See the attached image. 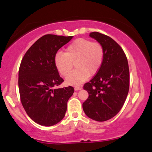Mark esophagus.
Returning <instances> with one entry per match:
<instances>
[{
	"instance_id": "obj_1",
	"label": "esophagus",
	"mask_w": 152,
	"mask_h": 152,
	"mask_svg": "<svg viewBox=\"0 0 152 152\" xmlns=\"http://www.w3.org/2000/svg\"><path fill=\"white\" fill-rule=\"evenodd\" d=\"M82 89V87L80 86H75V91H80Z\"/></svg>"
}]
</instances>
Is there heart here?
I'll use <instances>...</instances> for the list:
<instances>
[{
  "label": "heart",
  "instance_id": "heart-1",
  "mask_svg": "<svg viewBox=\"0 0 152 152\" xmlns=\"http://www.w3.org/2000/svg\"><path fill=\"white\" fill-rule=\"evenodd\" d=\"M104 55V51L99 43L78 39L68 45L65 53L58 52L54 63L58 72L63 77L70 73L75 64L76 70L66 77V83L71 86H79L89 76L94 75L99 71Z\"/></svg>",
  "mask_w": 152,
  "mask_h": 152
}]
</instances>
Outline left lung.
Segmentation results:
<instances>
[{
    "instance_id": "obj_1",
    "label": "left lung",
    "mask_w": 152,
    "mask_h": 152,
    "mask_svg": "<svg viewBox=\"0 0 152 152\" xmlns=\"http://www.w3.org/2000/svg\"><path fill=\"white\" fill-rule=\"evenodd\" d=\"M89 36L102 45L104 55L99 71L84 84L88 97L82 107L91 119L104 122L114 117L124 105L129 88V70L123 50L113 39L97 32Z\"/></svg>"
}]
</instances>
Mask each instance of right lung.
<instances>
[{"instance_id": "1", "label": "right lung", "mask_w": 152, "mask_h": 152, "mask_svg": "<svg viewBox=\"0 0 152 152\" xmlns=\"http://www.w3.org/2000/svg\"><path fill=\"white\" fill-rule=\"evenodd\" d=\"M73 36L46 34L25 54L18 71V88L22 105L31 119L42 126L57 124L65 116L73 87L54 88L64 82L54 63L59 49Z\"/></svg>"}]
</instances>
